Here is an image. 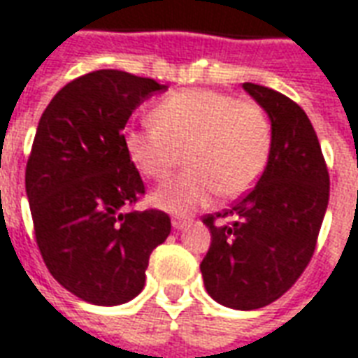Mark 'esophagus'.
Returning a JSON list of instances; mask_svg holds the SVG:
<instances>
[{"label": "esophagus", "mask_w": 358, "mask_h": 358, "mask_svg": "<svg viewBox=\"0 0 358 358\" xmlns=\"http://www.w3.org/2000/svg\"><path fill=\"white\" fill-rule=\"evenodd\" d=\"M171 225H173V229H177V231H183V229H187V227H189V224H187L185 220H173V222H171Z\"/></svg>", "instance_id": "1"}]
</instances>
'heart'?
Returning a JSON list of instances; mask_svg holds the SVG:
<instances>
[{"instance_id": "b5f03b06", "label": "heart", "mask_w": 358, "mask_h": 358, "mask_svg": "<svg viewBox=\"0 0 358 358\" xmlns=\"http://www.w3.org/2000/svg\"><path fill=\"white\" fill-rule=\"evenodd\" d=\"M154 125L129 127L123 144L133 166L148 179H164L181 158L189 169L152 192V204L189 214L208 204L215 191L235 199L264 171L270 123L258 106L214 90H183L152 111Z\"/></svg>"}]
</instances>
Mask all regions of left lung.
Returning <instances> with one entry per match:
<instances>
[{
	"label": "left lung",
	"mask_w": 358,
	"mask_h": 358,
	"mask_svg": "<svg viewBox=\"0 0 358 358\" xmlns=\"http://www.w3.org/2000/svg\"><path fill=\"white\" fill-rule=\"evenodd\" d=\"M268 113L272 143L264 173L224 214L206 215L212 245L200 264L208 295L235 310L280 299L313 258L329 199V175L306 113L287 96L245 83ZM227 222L215 224V217Z\"/></svg>",
	"instance_id": "1"
}]
</instances>
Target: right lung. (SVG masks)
Returning a JSON list of instances; mask_svg holds the SVG:
<instances>
[{"instance_id":"right-lung-1","label":"right lung","mask_w":358,"mask_h":358,"mask_svg":"<svg viewBox=\"0 0 358 358\" xmlns=\"http://www.w3.org/2000/svg\"><path fill=\"white\" fill-rule=\"evenodd\" d=\"M166 85L117 69L75 78L40 117L27 164V196L48 270L90 305L138 295L154 248L171 231L159 210L125 212L144 194L123 129L136 106Z\"/></svg>"}]
</instances>
